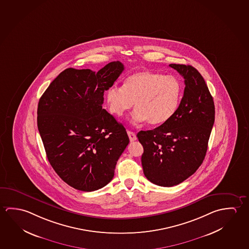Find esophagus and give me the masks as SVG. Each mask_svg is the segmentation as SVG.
<instances>
[{
    "label": "esophagus",
    "mask_w": 249,
    "mask_h": 249,
    "mask_svg": "<svg viewBox=\"0 0 249 249\" xmlns=\"http://www.w3.org/2000/svg\"><path fill=\"white\" fill-rule=\"evenodd\" d=\"M127 135H128V137H129V140H130V142H135L136 141V135H135L134 132H132V131H127Z\"/></svg>",
    "instance_id": "34e87169"
}]
</instances>
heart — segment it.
<instances>
[{
  "instance_id": "heart-1",
  "label": "heart",
  "mask_w": 249,
  "mask_h": 249,
  "mask_svg": "<svg viewBox=\"0 0 249 249\" xmlns=\"http://www.w3.org/2000/svg\"><path fill=\"white\" fill-rule=\"evenodd\" d=\"M180 93L181 86L175 76L140 71L126 78L123 87L113 86L107 90L106 101L109 112L117 117L135 104L132 122L146 121L154 126L166 123L175 114Z\"/></svg>"
}]
</instances>
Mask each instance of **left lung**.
Wrapping results in <instances>:
<instances>
[{"label": "left lung", "instance_id": "obj_1", "mask_svg": "<svg viewBox=\"0 0 249 249\" xmlns=\"http://www.w3.org/2000/svg\"><path fill=\"white\" fill-rule=\"evenodd\" d=\"M184 78L185 89L175 114L153 130L140 131L143 173L152 183L173 187L196 173L203 162L214 123V104L199 71L170 64Z\"/></svg>", "mask_w": 249, "mask_h": 249}]
</instances>
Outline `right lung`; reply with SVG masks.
I'll return each instance as SVG.
<instances>
[{"label":"right lung","mask_w":249,"mask_h":249,"mask_svg":"<svg viewBox=\"0 0 249 249\" xmlns=\"http://www.w3.org/2000/svg\"><path fill=\"white\" fill-rule=\"evenodd\" d=\"M112 61L98 72L67 69L50 83L37 108V126L53 170L72 188L91 192L114 176L129 143L126 129L102 108L104 91L123 73Z\"/></svg>","instance_id":"add662e5"}]
</instances>
